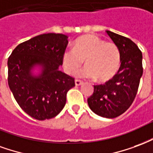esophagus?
<instances>
[{
	"instance_id": "obj_1",
	"label": "esophagus",
	"mask_w": 153,
	"mask_h": 153,
	"mask_svg": "<svg viewBox=\"0 0 153 153\" xmlns=\"http://www.w3.org/2000/svg\"><path fill=\"white\" fill-rule=\"evenodd\" d=\"M83 82L81 81H80V80H76L75 81V85L77 86V85H81V84H82Z\"/></svg>"
}]
</instances>
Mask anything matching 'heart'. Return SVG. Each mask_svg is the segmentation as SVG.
I'll return each mask as SVG.
<instances>
[{
  "instance_id": "1",
  "label": "heart",
  "mask_w": 153,
  "mask_h": 153,
  "mask_svg": "<svg viewBox=\"0 0 153 153\" xmlns=\"http://www.w3.org/2000/svg\"><path fill=\"white\" fill-rule=\"evenodd\" d=\"M85 67L77 73L79 76L96 78L98 81H109L117 72L121 53L117 45L106 42L97 36L88 35L76 41L74 49L64 51L63 65L65 72L72 74L83 64Z\"/></svg>"
}]
</instances>
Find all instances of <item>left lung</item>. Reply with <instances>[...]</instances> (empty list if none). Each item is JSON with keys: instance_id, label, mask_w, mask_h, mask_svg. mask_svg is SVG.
<instances>
[{"instance_id": "8db88e82", "label": "left lung", "mask_w": 153, "mask_h": 153, "mask_svg": "<svg viewBox=\"0 0 153 153\" xmlns=\"http://www.w3.org/2000/svg\"><path fill=\"white\" fill-rule=\"evenodd\" d=\"M106 32L120 51L121 67L105 84L94 85V93L87 102L95 114L115 118L126 112L135 98L143 75V55L130 39L110 31Z\"/></svg>"}]
</instances>
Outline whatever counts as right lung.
<instances>
[{
    "mask_svg": "<svg viewBox=\"0 0 153 153\" xmlns=\"http://www.w3.org/2000/svg\"><path fill=\"white\" fill-rule=\"evenodd\" d=\"M68 36L59 33L36 36L18 45L8 59V84L27 114L39 121L56 117L75 86L74 78L59 71ZM36 66L40 74L32 72Z\"/></svg>",
    "mask_w": 153,
    "mask_h": 153,
    "instance_id": "1",
    "label": "right lung"
}]
</instances>
